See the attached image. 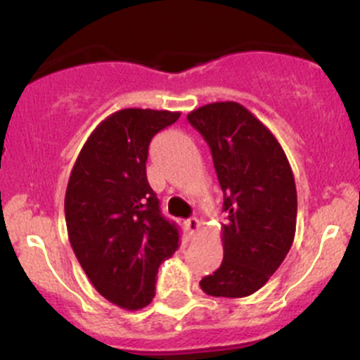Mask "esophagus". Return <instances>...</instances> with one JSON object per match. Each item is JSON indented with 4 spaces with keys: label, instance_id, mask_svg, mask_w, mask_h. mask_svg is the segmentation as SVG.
<instances>
[{
    "label": "esophagus",
    "instance_id": "1",
    "mask_svg": "<svg viewBox=\"0 0 360 360\" xmlns=\"http://www.w3.org/2000/svg\"><path fill=\"white\" fill-rule=\"evenodd\" d=\"M184 224H186V230L190 235L198 233V230H200V226H202V223L197 219V217H191V219H188Z\"/></svg>",
    "mask_w": 360,
    "mask_h": 360
}]
</instances>
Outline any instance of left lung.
<instances>
[{
	"mask_svg": "<svg viewBox=\"0 0 360 360\" xmlns=\"http://www.w3.org/2000/svg\"><path fill=\"white\" fill-rule=\"evenodd\" d=\"M188 122L212 153L224 193L223 263L200 281L209 296L244 297L263 288L291 249L297 197L289 160L277 137L233 101L193 110Z\"/></svg>",
	"mask_w": 360,
	"mask_h": 360,
	"instance_id": "obj_1",
	"label": "left lung"
}]
</instances>
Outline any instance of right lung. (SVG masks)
Returning <instances> with one entry per match:
<instances>
[{
	"mask_svg": "<svg viewBox=\"0 0 360 360\" xmlns=\"http://www.w3.org/2000/svg\"><path fill=\"white\" fill-rule=\"evenodd\" d=\"M179 111L127 108L104 118L69 176L64 212L71 248L101 296L136 311L155 296L158 266L179 248L146 177L153 136Z\"/></svg>",
	"mask_w": 360,
	"mask_h": 360,
	"instance_id": "add662e5",
	"label": "right lung"
}]
</instances>
